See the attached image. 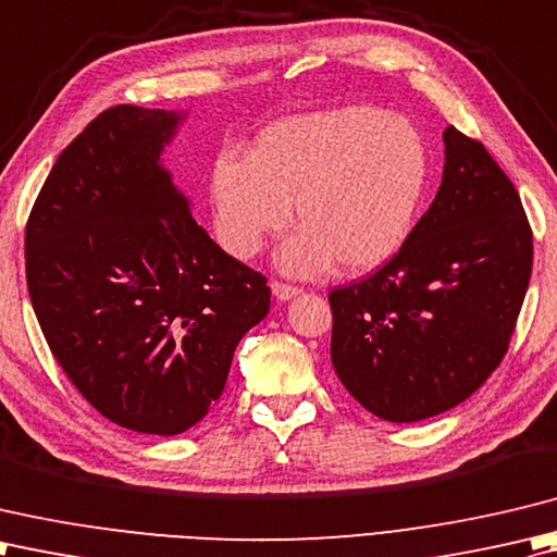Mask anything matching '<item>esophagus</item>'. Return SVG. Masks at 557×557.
I'll use <instances>...</instances> for the list:
<instances>
[{
  "instance_id": "34e87169",
  "label": "esophagus",
  "mask_w": 557,
  "mask_h": 557,
  "mask_svg": "<svg viewBox=\"0 0 557 557\" xmlns=\"http://www.w3.org/2000/svg\"><path fill=\"white\" fill-rule=\"evenodd\" d=\"M271 290H274V295H276L278 300H290V298H295V295L302 293V288L290 286V283H283V281L271 283Z\"/></svg>"
}]
</instances>
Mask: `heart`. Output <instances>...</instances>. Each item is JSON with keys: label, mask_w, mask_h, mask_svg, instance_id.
Masks as SVG:
<instances>
[{"label": "heart", "mask_w": 557, "mask_h": 557, "mask_svg": "<svg viewBox=\"0 0 557 557\" xmlns=\"http://www.w3.org/2000/svg\"><path fill=\"white\" fill-rule=\"evenodd\" d=\"M428 185V146L411 122L370 106L283 120L259 134L249 161L213 163L211 203L225 252L255 257L288 228L278 252L288 274H320L336 259L348 274L377 269L413 231Z\"/></svg>", "instance_id": "obj_1"}]
</instances>
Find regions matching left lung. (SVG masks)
Segmentation results:
<instances>
[{
    "label": "left lung",
    "instance_id": "left-lung-1",
    "mask_svg": "<svg viewBox=\"0 0 557 557\" xmlns=\"http://www.w3.org/2000/svg\"><path fill=\"white\" fill-rule=\"evenodd\" d=\"M521 199L479 139L445 129L435 201L374 274L329 293L332 362L392 423L449 411L500 366L531 278Z\"/></svg>",
    "mask_w": 557,
    "mask_h": 557
}]
</instances>
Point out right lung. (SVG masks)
<instances>
[{"instance_id": "add662e5", "label": "right lung", "mask_w": 557, "mask_h": 557, "mask_svg": "<svg viewBox=\"0 0 557 557\" xmlns=\"http://www.w3.org/2000/svg\"><path fill=\"white\" fill-rule=\"evenodd\" d=\"M180 120L100 112L26 223L28 295L54 360L100 416L144 435H180L209 413L271 300L267 276L211 240L161 168Z\"/></svg>"}]
</instances>
